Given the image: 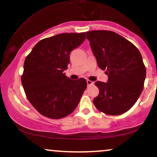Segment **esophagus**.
I'll list each match as a JSON object with an SVG mask.
<instances>
[{
	"label": "esophagus",
	"mask_w": 157,
	"mask_h": 157,
	"mask_svg": "<svg viewBox=\"0 0 157 157\" xmlns=\"http://www.w3.org/2000/svg\"><path fill=\"white\" fill-rule=\"evenodd\" d=\"M86 82H87L88 86H93V85H94V82H92V81H91L89 80H86Z\"/></svg>",
	"instance_id": "34e87169"
}]
</instances>
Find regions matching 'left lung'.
I'll list each match as a JSON object with an SVG mask.
<instances>
[{"mask_svg": "<svg viewBox=\"0 0 157 157\" xmlns=\"http://www.w3.org/2000/svg\"><path fill=\"white\" fill-rule=\"evenodd\" d=\"M86 38L99 68L106 70L107 82L97 81L95 107L109 115L125 113L137 101L143 90L146 68L138 48L116 32L94 30Z\"/></svg>", "mask_w": 157, "mask_h": 157, "instance_id": "left-lung-1", "label": "left lung"}]
</instances>
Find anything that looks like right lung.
Wrapping results in <instances>:
<instances>
[{
  "mask_svg": "<svg viewBox=\"0 0 157 157\" xmlns=\"http://www.w3.org/2000/svg\"><path fill=\"white\" fill-rule=\"evenodd\" d=\"M86 40V34L63 33L40 40L27 55L21 82L27 99L40 114L60 119L75 111L87 87L86 79L73 80L64 70L70 52Z\"/></svg>",
  "mask_w": 157,
  "mask_h": 157,
  "instance_id": "1",
  "label": "right lung"
}]
</instances>
